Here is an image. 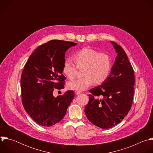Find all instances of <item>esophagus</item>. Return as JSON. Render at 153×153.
Masks as SVG:
<instances>
[{"label": "esophagus", "mask_w": 153, "mask_h": 153, "mask_svg": "<svg viewBox=\"0 0 153 153\" xmlns=\"http://www.w3.org/2000/svg\"><path fill=\"white\" fill-rule=\"evenodd\" d=\"M76 94L77 95H79V94H81V91H76Z\"/></svg>", "instance_id": "34e87169"}]
</instances>
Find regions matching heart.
Listing matches in <instances>:
<instances>
[{"instance_id": "heart-1", "label": "heart", "mask_w": 153, "mask_h": 153, "mask_svg": "<svg viewBox=\"0 0 153 153\" xmlns=\"http://www.w3.org/2000/svg\"><path fill=\"white\" fill-rule=\"evenodd\" d=\"M73 60L76 66L71 60H65L62 67L63 73L69 79L73 80L77 76L78 69H83L84 77L68 83L69 88L71 90L83 91L94 82L101 84L110 74L112 62L110 56L106 53H99L94 49L85 47L73 54Z\"/></svg>"}]
</instances>
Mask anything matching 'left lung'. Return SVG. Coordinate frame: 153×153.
I'll return each mask as SVG.
<instances>
[{
	"label": "left lung",
	"mask_w": 153,
	"mask_h": 153,
	"mask_svg": "<svg viewBox=\"0 0 153 153\" xmlns=\"http://www.w3.org/2000/svg\"><path fill=\"white\" fill-rule=\"evenodd\" d=\"M110 42L117 53L110 74L101 85L89 91V102L85 108L88 119L103 129L114 126L128 114L134 91L131 64L123 49L117 43Z\"/></svg>",
	"instance_id": "obj_1"
}]
</instances>
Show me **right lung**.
Masks as SVG:
<instances>
[{
	"label": "right lung",
	"mask_w": 153,
	"mask_h": 153,
	"mask_svg": "<svg viewBox=\"0 0 153 153\" xmlns=\"http://www.w3.org/2000/svg\"><path fill=\"white\" fill-rule=\"evenodd\" d=\"M76 43L51 40L38 47L30 55L22 73L20 86L26 112L39 125L51 126L59 122L74 99V92L67 91L54 97L56 89L64 88L62 67L65 54Z\"/></svg>",
	"instance_id": "right-lung-1"
}]
</instances>
